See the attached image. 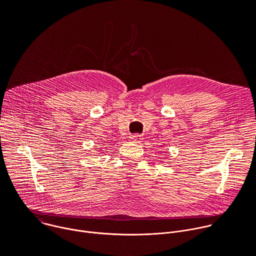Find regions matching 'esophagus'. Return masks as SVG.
Returning a JSON list of instances; mask_svg holds the SVG:
<instances>
[{"mask_svg": "<svg viewBox=\"0 0 256 256\" xmlns=\"http://www.w3.org/2000/svg\"><path fill=\"white\" fill-rule=\"evenodd\" d=\"M130 140L134 142H140L142 140V136L140 134H134L130 136Z\"/></svg>", "mask_w": 256, "mask_h": 256, "instance_id": "1", "label": "esophagus"}]
</instances>
